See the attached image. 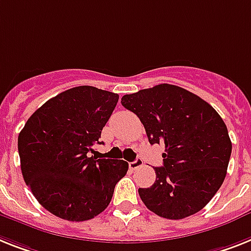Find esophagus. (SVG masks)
<instances>
[{
    "instance_id": "obj_1",
    "label": "esophagus",
    "mask_w": 251,
    "mask_h": 251,
    "mask_svg": "<svg viewBox=\"0 0 251 251\" xmlns=\"http://www.w3.org/2000/svg\"><path fill=\"white\" fill-rule=\"evenodd\" d=\"M142 165H144V161H142V159L137 158L134 161H130L129 169H130V171H134V169H137V168L142 167Z\"/></svg>"
}]
</instances>
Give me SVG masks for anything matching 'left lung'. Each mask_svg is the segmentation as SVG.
Masks as SVG:
<instances>
[{"instance_id": "obj_1", "label": "left lung", "mask_w": 251, "mask_h": 251, "mask_svg": "<svg viewBox=\"0 0 251 251\" xmlns=\"http://www.w3.org/2000/svg\"><path fill=\"white\" fill-rule=\"evenodd\" d=\"M122 105L140 118L151 145L165 146L154 185L138 188L146 208L167 219L200 212L227 175L232 144L222 118L195 93L167 83L124 95Z\"/></svg>"}]
</instances>
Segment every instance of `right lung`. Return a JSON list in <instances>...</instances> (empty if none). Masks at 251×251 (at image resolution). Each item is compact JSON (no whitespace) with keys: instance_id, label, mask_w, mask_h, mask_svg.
I'll return each mask as SVG.
<instances>
[{"instance_id":"obj_1","label":"right lung","mask_w":251,"mask_h":251,"mask_svg":"<svg viewBox=\"0 0 251 251\" xmlns=\"http://www.w3.org/2000/svg\"><path fill=\"white\" fill-rule=\"evenodd\" d=\"M118 100V93L74 87L43 103L19 133L23 178L56 217L70 222L95 218L127 173V161L90 156Z\"/></svg>"}]
</instances>
